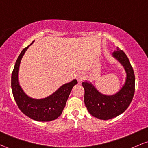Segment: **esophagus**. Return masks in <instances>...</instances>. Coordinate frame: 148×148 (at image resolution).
Here are the masks:
<instances>
[{"instance_id": "34e87169", "label": "esophagus", "mask_w": 148, "mask_h": 148, "mask_svg": "<svg viewBox=\"0 0 148 148\" xmlns=\"http://www.w3.org/2000/svg\"><path fill=\"white\" fill-rule=\"evenodd\" d=\"M85 74H83V73H79V74H77V79L78 82H79V83H81L85 79Z\"/></svg>"}]
</instances>
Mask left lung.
Masks as SVG:
<instances>
[{
	"mask_svg": "<svg viewBox=\"0 0 148 148\" xmlns=\"http://www.w3.org/2000/svg\"><path fill=\"white\" fill-rule=\"evenodd\" d=\"M113 56L124 66L126 72L124 85L117 93L105 95L100 93L91 83L84 82V103L88 112L100 119L108 120L123 113L132 101L135 92V74L126 55L116 47Z\"/></svg>",
	"mask_w": 148,
	"mask_h": 148,
	"instance_id": "obj_1",
	"label": "left lung"
}]
</instances>
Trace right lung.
Segmentation results:
<instances>
[{
	"label": "right lung",
	"instance_id": "add662e5",
	"mask_svg": "<svg viewBox=\"0 0 148 148\" xmlns=\"http://www.w3.org/2000/svg\"><path fill=\"white\" fill-rule=\"evenodd\" d=\"M34 41L31 43V45ZM22 50L16 61L11 77V87L13 96L19 110L26 116L38 121H50L61 115L73 86L77 84L76 79L64 84L50 96L43 99H34L26 95L18 81L19 64L29 46Z\"/></svg>",
	"mask_w": 148,
	"mask_h": 148
}]
</instances>
